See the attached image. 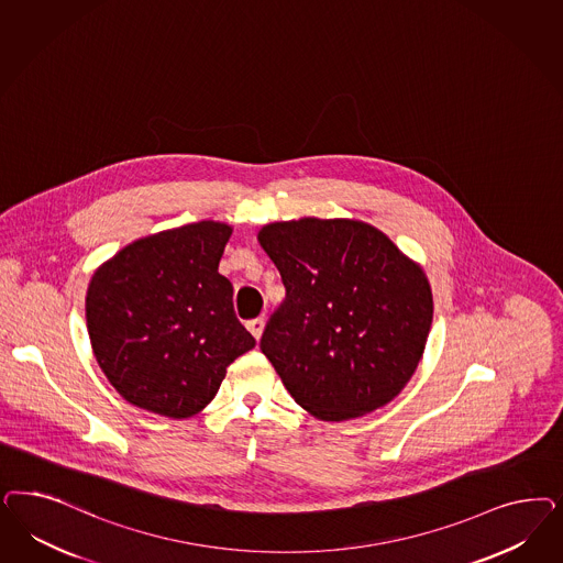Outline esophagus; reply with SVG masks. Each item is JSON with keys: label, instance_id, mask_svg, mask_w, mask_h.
<instances>
[{"label": "esophagus", "instance_id": "1", "mask_svg": "<svg viewBox=\"0 0 563 563\" xmlns=\"http://www.w3.org/2000/svg\"><path fill=\"white\" fill-rule=\"evenodd\" d=\"M246 327H249V331L253 333L254 338L258 340V338L263 335V329H265V319H263V317L253 319V321H249V323H246Z\"/></svg>", "mask_w": 563, "mask_h": 563}]
</instances>
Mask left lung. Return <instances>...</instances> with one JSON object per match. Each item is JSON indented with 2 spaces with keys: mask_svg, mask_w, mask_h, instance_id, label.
Returning <instances> with one entry per match:
<instances>
[{
  "mask_svg": "<svg viewBox=\"0 0 563 563\" xmlns=\"http://www.w3.org/2000/svg\"><path fill=\"white\" fill-rule=\"evenodd\" d=\"M258 242L286 286L261 350L291 398L323 420L363 417L396 398L433 321L422 269L352 219L277 221Z\"/></svg>",
  "mask_w": 563,
  "mask_h": 563,
  "instance_id": "obj_1",
  "label": "left lung"
}]
</instances>
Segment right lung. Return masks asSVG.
Instances as JSON below:
<instances>
[{
	"instance_id": "1",
	"label": "right lung",
	"mask_w": 563,
	"mask_h": 563,
	"mask_svg": "<svg viewBox=\"0 0 563 563\" xmlns=\"http://www.w3.org/2000/svg\"><path fill=\"white\" fill-rule=\"evenodd\" d=\"M232 228L199 221L136 240L92 275L87 327L122 398L188 418L216 398L225 368L253 350L234 288L218 272Z\"/></svg>"
}]
</instances>
